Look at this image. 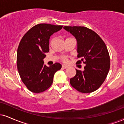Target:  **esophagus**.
Segmentation results:
<instances>
[{
    "label": "esophagus",
    "mask_w": 124,
    "mask_h": 124,
    "mask_svg": "<svg viewBox=\"0 0 124 124\" xmlns=\"http://www.w3.org/2000/svg\"><path fill=\"white\" fill-rule=\"evenodd\" d=\"M68 68V66H66V65H62V68H63V69H67Z\"/></svg>",
    "instance_id": "34e87169"
}]
</instances>
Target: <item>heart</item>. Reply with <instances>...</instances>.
I'll return each mask as SVG.
<instances>
[{
	"label": "heart",
	"mask_w": 124,
	"mask_h": 124,
	"mask_svg": "<svg viewBox=\"0 0 124 124\" xmlns=\"http://www.w3.org/2000/svg\"><path fill=\"white\" fill-rule=\"evenodd\" d=\"M63 60H64V61H66V59H65V58H64V59H63Z\"/></svg>",
	"instance_id": "obj_1"
}]
</instances>
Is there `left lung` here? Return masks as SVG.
<instances>
[{"instance_id":"8db88e82","label":"left lung","mask_w":124,"mask_h":124,"mask_svg":"<svg viewBox=\"0 0 124 124\" xmlns=\"http://www.w3.org/2000/svg\"><path fill=\"white\" fill-rule=\"evenodd\" d=\"M63 28L73 35L77 41L78 58L85 64L84 70H76L70 79V85L83 93L97 90L106 79L110 66V59L104 42L97 34L85 27L65 26Z\"/></svg>"}]
</instances>
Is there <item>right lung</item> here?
I'll return each instance as SVG.
<instances>
[{"instance_id":"1","label":"right lung","mask_w":124,"mask_h":124,"mask_svg":"<svg viewBox=\"0 0 124 124\" xmlns=\"http://www.w3.org/2000/svg\"><path fill=\"white\" fill-rule=\"evenodd\" d=\"M62 25L39 24L28 30L18 45L17 53V69L21 80L31 92H43L53 82L54 74L62 65L55 63L46 66L43 59L49 51L50 37L62 29Z\"/></svg>"}]
</instances>
